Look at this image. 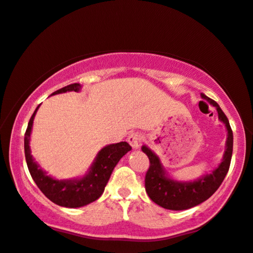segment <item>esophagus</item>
<instances>
[{
	"instance_id": "esophagus-1",
	"label": "esophagus",
	"mask_w": 253,
	"mask_h": 253,
	"mask_svg": "<svg viewBox=\"0 0 253 253\" xmlns=\"http://www.w3.org/2000/svg\"><path fill=\"white\" fill-rule=\"evenodd\" d=\"M127 141H129V144L132 146V148H134V149L139 148V146H140V142H141L140 133H138V132L131 133L129 137H127Z\"/></svg>"
}]
</instances>
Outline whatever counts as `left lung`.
<instances>
[{"instance_id":"8db88e82","label":"left lung","mask_w":253,"mask_h":253,"mask_svg":"<svg viewBox=\"0 0 253 253\" xmlns=\"http://www.w3.org/2000/svg\"><path fill=\"white\" fill-rule=\"evenodd\" d=\"M202 98L217 108L219 120L226 124L227 131H228L224 160L211 174L204 175L199 180L193 182L174 181L166 175L159 157L146 146H142L141 148L149 159V168L145 175L146 192L154 203L168 210H187L207 201L219 188L229 170L233 154L232 127L229 126L225 113L221 111L217 102L204 94H202Z\"/></svg>"}]
</instances>
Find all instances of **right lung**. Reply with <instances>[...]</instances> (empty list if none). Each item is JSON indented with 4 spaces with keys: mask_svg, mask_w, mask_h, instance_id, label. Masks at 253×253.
I'll return each instance as SVG.
<instances>
[{
    "mask_svg": "<svg viewBox=\"0 0 253 253\" xmlns=\"http://www.w3.org/2000/svg\"><path fill=\"white\" fill-rule=\"evenodd\" d=\"M80 89H81V85L79 83H74L61 87L52 94L67 92V91H79ZM39 106L29 120L24 139L25 157H26L27 167L33 180L51 202L60 207L80 208L99 199L101 194L104 193V189L115 166L119 163L121 157L131 151L132 147L126 141L106 146L98 153L96 161L85 177L78 179V180H54L40 169L38 164L33 160L31 149H29V135L32 132L33 121H34Z\"/></svg>",
    "mask_w": 253,
    "mask_h": 253,
    "instance_id": "1",
    "label": "right lung"
}]
</instances>
